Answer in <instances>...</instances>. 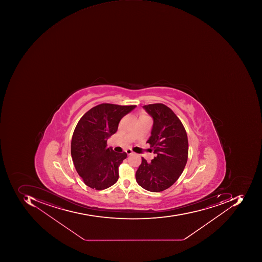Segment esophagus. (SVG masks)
<instances>
[{
    "label": "esophagus",
    "instance_id": "esophagus-1",
    "mask_svg": "<svg viewBox=\"0 0 262 262\" xmlns=\"http://www.w3.org/2000/svg\"><path fill=\"white\" fill-rule=\"evenodd\" d=\"M126 152H127V155L133 154V151H132L130 149H127V150H126Z\"/></svg>",
    "mask_w": 262,
    "mask_h": 262
}]
</instances>
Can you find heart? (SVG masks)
<instances>
[{
    "mask_svg": "<svg viewBox=\"0 0 262 262\" xmlns=\"http://www.w3.org/2000/svg\"><path fill=\"white\" fill-rule=\"evenodd\" d=\"M146 117V116H141L140 117Z\"/></svg>",
    "mask_w": 262,
    "mask_h": 262,
    "instance_id": "heart-1",
    "label": "heart"
}]
</instances>
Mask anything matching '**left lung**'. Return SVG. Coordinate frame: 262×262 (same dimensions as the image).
I'll return each instance as SVG.
<instances>
[{
    "label": "left lung",
    "instance_id": "8db88e82",
    "mask_svg": "<svg viewBox=\"0 0 262 262\" xmlns=\"http://www.w3.org/2000/svg\"><path fill=\"white\" fill-rule=\"evenodd\" d=\"M154 119L147 143L156 158L148 163L142 158L135 178L139 186L151 192L169 188L180 178L188 158V139L181 120L161 103L144 105Z\"/></svg>",
    "mask_w": 262,
    "mask_h": 262
}]
</instances>
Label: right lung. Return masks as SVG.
I'll return each instance as SVG.
<instances>
[{"mask_svg":"<svg viewBox=\"0 0 262 262\" xmlns=\"http://www.w3.org/2000/svg\"><path fill=\"white\" fill-rule=\"evenodd\" d=\"M135 107L102 103L86 112L78 122L71 154L78 174L91 188L104 190L118 180L119 167L127 154L107 147V140L117 132L120 120Z\"/></svg>","mask_w":262,"mask_h":262,"instance_id":"obj_1","label":"right lung"}]
</instances>
